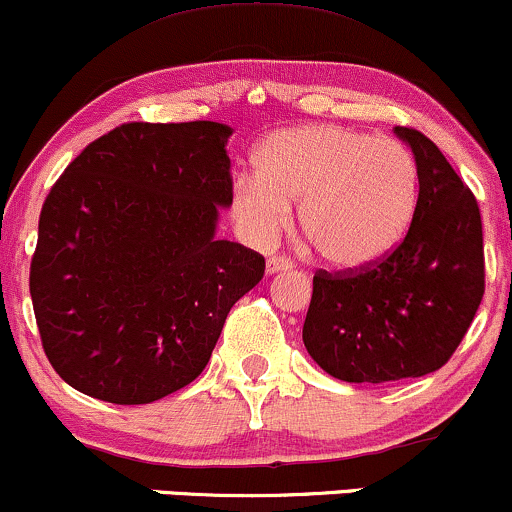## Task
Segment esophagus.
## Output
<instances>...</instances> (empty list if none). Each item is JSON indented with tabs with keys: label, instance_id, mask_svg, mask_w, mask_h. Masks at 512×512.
Wrapping results in <instances>:
<instances>
[{
	"label": "esophagus",
	"instance_id": "esophagus-1",
	"mask_svg": "<svg viewBox=\"0 0 512 512\" xmlns=\"http://www.w3.org/2000/svg\"><path fill=\"white\" fill-rule=\"evenodd\" d=\"M268 273H285V270H292L294 263L290 261V258H282V256H270L268 263H266Z\"/></svg>",
	"mask_w": 512,
	"mask_h": 512
}]
</instances>
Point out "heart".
Returning a JSON list of instances; mask_svg holds the SVG:
<instances>
[{
    "mask_svg": "<svg viewBox=\"0 0 512 512\" xmlns=\"http://www.w3.org/2000/svg\"><path fill=\"white\" fill-rule=\"evenodd\" d=\"M256 179L234 184L232 208L249 237L273 242L299 206L304 237L335 268H364L400 242L417 203V165L395 138L335 124L270 134L254 155Z\"/></svg>",
    "mask_w": 512,
    "mask_h": 512,
    "instance_id": "obj_1",
    "label": "heart"
}]
</instances>
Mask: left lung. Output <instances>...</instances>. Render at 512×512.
I'll use <instances>...</instances> for the list:
<instances>
[{
    "label": "left lung",
    "mask_w": 512,
    "mask_h": 512,
    "mask_svg": "<svg viewBox=\"0 0 512 512\" xmlns=\"http://www.w3.org/2000/svg\"><path fill=\"white\" fill-rule=\"evenodd\" d=\"M417 162L419 196L402 242L371 266L316 270L302 338L347 383L419 378L453 357L484 297L477 198L422 131L395 126Z\"/></svg>",
    "instance_id": "left-lung-1"
}]
</instances>
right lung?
Listing matches in <instances>:
<instances>
[{"mask_svg": "<svg viewBox=\"0 0 512 512\" xmlns=\"http://www.w3.org/2000/svg\"><path fill=\"white\" fill-rule=\"evenodd\" d=\"M218 122H131L88 143L42 203L30 299L42 350L76 388L148 405L206 369L266 258L215 237L232 206Z\"/></svg>", "mask_w": 512, "mask_h": 512, "instance_id": "1", "label": "right lung"}]
</instances>
